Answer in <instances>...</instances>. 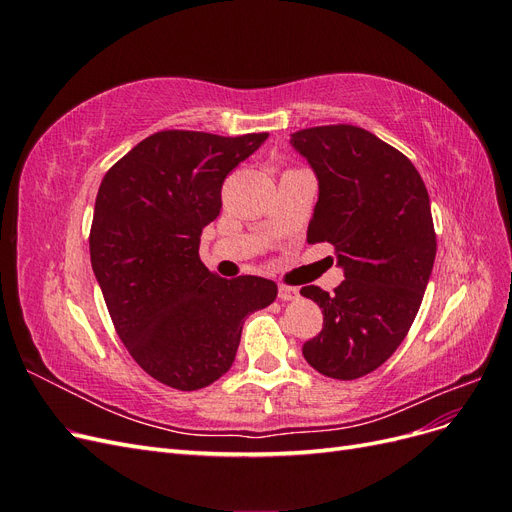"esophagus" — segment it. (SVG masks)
<instances>
[{
    "label": "esophagus",
    "mask_w": 512,
    "mask_h": 512,
    "mask_svg": "<svg viewBox=\"0 0 512 512\" xmlns=\"http://www.w3.org/2000/svg\"><path fill=\"white\" fill-rule=\"evenodd\" d=\"M277 297H280L282 301H292L299 297V290L294 286H288V284H280L277 286Z\"/></svg>",
    "instance_id": "34e87169"
}]
</instances>
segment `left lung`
Masks as SVG:
<instances>
[{
    "label": "left lung",
    "mask_w": 512,
    "mask_h": 512,
    "mask_svg": "<svg viewBox=\"0 0 512 512\" xmlns=\"http://www.w3.org/2000/svg\"><path fill=\"white\" fill-rule=\"evenodd\" d=\"M290 143L320 185L307 243H331L346 277L333 294L301 288L324 316L303 356L322 376L361 378L399 348L421 307L436 258L429 194L404 153L350 123L299 130Z\"/></svg>",
    "instance_id": "obj_1"
}]
</instances>
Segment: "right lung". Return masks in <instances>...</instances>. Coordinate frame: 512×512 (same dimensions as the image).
<instances>
[{"mask_svg": "<svg viewBox=\"0 0 512 512\" xmlns=\"http://www.w3.org/2000/svg\"><path fill=\"white\" fill-rule=\"evenodd\" d=\"M267 136L162 130L100 183L91 267L123 346L170 389L198 391L222 378L235 361L245 316L277 297L275 282L256 275L224 280L198 256L200 232L220 215L224 179Z\"/></svg>", "mask_w": 512, "mask_h": 512, "instance_id": "obj_1", "label": "right lung"}]
</instances>
